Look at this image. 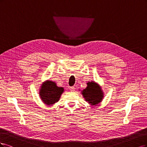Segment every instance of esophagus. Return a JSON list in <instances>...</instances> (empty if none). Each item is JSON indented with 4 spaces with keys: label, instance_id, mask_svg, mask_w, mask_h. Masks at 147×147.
Instances as JSON below:
<instances>
[{
    "label": "esophagus",
    "instance_id": "1",
    "mask_svg": "<svg viewBox=\"0 0 147 147\" xmlns=\"http://www.w3.org/2000/svg\"><path fill=\"white\" fill-rule=\"evenodd\" d=\"M74 87H70V88H69V90H70V91H71V92H73V91H74Z\"/></svg>",
    "mask_w": 147,
    "mask_h": 147
}]
</instances>
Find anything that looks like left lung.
I'll return each instance as SVG.
<instances>
[{"label":"left lung","instance_id":"1","mask_svg":"<svg viewBox=\"0 0 147 147\" xmlns=\"http://www.w3.org/2000/svg\"><path fill=\"white\" fill-rule=\"evenodd\" d=\"M86 88L81 90L85 101L90 106H95L100 103L104 98V92L99 85L94 81L88 82ZM80 91V90H79Z\"/></svg>","mask_w":147,"mask_h":147}]
</instances>
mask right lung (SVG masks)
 Here are the masks:
<instances>
[{
	"instance_id": "1",
	"label": "right lung",
	"mask_w": 147,
	"mask_h": 147,
	"mask_svg": "<svg viewBox=\"0 0 147 147\" xmlns=\"http://www.w3.org/2000/svg\"><path fill=\"white\" fill-rule=\"evenodd\" d=\"M63 92V87H59L55 82L47 80L41 84L38 93L42 102L48 106H52L59 101Z\"/></svg>"
}]
</instances>
